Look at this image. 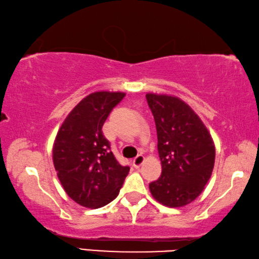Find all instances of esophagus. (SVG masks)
<instances>
[{
    "instance_id": "34e87169",
    "label": "esophagus",
    "mask_w": 259,
    "mask_h": 259,
    "mask_svg": "<svg viewBox=\"0 0 259 259\" xmlns=\"http://www.w3.org/2000/svg\"><path fill=\"white\" fill-rule=\"evenodd\" d=\"M144 160H145V157H144L143 154H138L137 156H136L133 160V164L135 168H139V166L144 163Z\"/></svg>"
}]
</instances>
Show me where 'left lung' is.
<instances>
[{"label": "left lung", "mask_w": 259, "mask_h": 259, "mask_svg": "<svg viewBox=\"0 0 259 259\" xmlns=\"http://www.w3.org/2000/svg\"><path fill=\"white\" fill-rule=\"evenodd\" d=\"M146 99L154 116L162 165L150 191L166 207H184L198 198L211 177L213 140L198 114L182 99L156 94H147Z\"/></svg>", "instance_id": "left-lung-1"}]
</instances>
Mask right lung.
Wrapping results in <instances>:
<instances>
[{
  "mask_svg": "<svg viewBox=\"0 0 259 259\" xmlns=\"http://www.w3.org/2000/svg\"><path fill=\"white\" fill-rule=\"evenodd\" d=\"M124 93L97 91L83 98L61 124L52 159L65 192L76 203L97 209L119 195L129 174L103 135V125Z\"/></svg>",
  "mask_w": 259,
  "mask_h": 259,
  "instance_id": "obj_1",
  "label": "right lung"
}]
</instances>
